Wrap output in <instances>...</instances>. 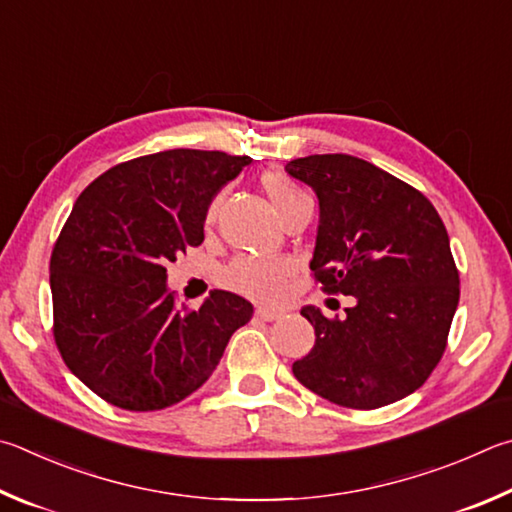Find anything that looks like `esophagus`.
I'll list each match as a JSON object with an SVG mask.
<instances>
[{"instance_id":"34e87169","label":"esophagus","mask_w":512,"mask_h":512,"mask_svg":"<svg viewBox=\"0 0 512 512\" xmlns=\"http://www.w3.org/2000/svg\"><path fill=\"white\" fill-rule=\"evenodd\" d=\"M255 315H257L259 320H264V322H273V320L280 318L282 313L280 311H271V309H257Z\"/></svg>"}]
</instances>
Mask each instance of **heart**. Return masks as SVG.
Listing matches in <instances>:
<instances>
[{
    "label": "heart",
    "instance_id": "b5f03b06",
    "mask_svg": "<svg viewBox=\"0 0 512 512\" xmlns=\"http://www.w3.org/2000/svg\"><path fill=\"white\" fill-rule=\"evenodd\" d=\"M262 185L280 217H284L288 210L295 208L297 203L309 199V194H306L300 185H297L293 179H288V176L282 172H266L262 176ZM219 206H221V197L212 199L208 208V221L217 219ZM288 273H291V266L286 262H280V259H277V262H271V259L241 257L228 266L226 284L239 293L253 297V300L273 302L280 297Z\"/></svg>",
    "mask_w": 512,
    "mask_h": 512
}]
</instances>
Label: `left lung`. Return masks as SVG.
<instances>
[{"label": "left lung", "mask_w": 512, "mask_h": 512, "mask_svg": "<svg viewBox=\"0 0 512 512\" xmlns=\"http://www.w3.org/2000/svg\"><path fill=\"white\" fill-rule=\"evenodd\" d=\"M320 203L311 271L327 293L353 295L345 318L300 311L315 345L293 374L327 401L376 410L421 387L448 342L459 271L439 212L412 185L349 154L286 163Z\"/></svg>", "instance_id": "left-lung-1"}]
</instances>
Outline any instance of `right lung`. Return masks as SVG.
<instances>
[{"mask_svg":"<svg viewBox=\"0 0 512 512\" xmlns=\"http://www.w3.org/2000/svg\"><path fill=\"white\" fill-rule=\"evenodd\" d=\"M253 161L167 150L120 163L87 185L51 255L53 336L102 401L154 412L183 401L219 365L253 304L212 291L176 306L167 264L203 241L212 199Z\"/></svg>","mask_w":512,"mask_h":512,"instance_id":"obj_1","label":"right lung"}]
</instances>
